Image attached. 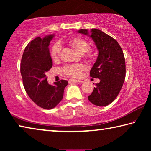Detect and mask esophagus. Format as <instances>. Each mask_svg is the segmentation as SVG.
Masks as SVG:
<instances>
[{
  "label": "esophagus",
  "instance_id": "1",
  "mask_svg": "<svg viewBox=\"0 0 151 151\" xmlns=\"http://www.w3.org/2000/svg\"><path fill=\"white\" fill-rule=\"evenodd\" d=\"M68 83H70V84H73V83H83V81H81V80H76V79H73V78H70L68 80Z\"/></svg>",
  "mask_w": 151,
  "mask_h": 151
}]
</instances>
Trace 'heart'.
Here are the masks:
<instances>
[{"instance_id":"obj_1","label":"heart","mask_w":151,"mask_h":151,"mask_svg":"<svg viewBox=\"0 0 151 151\" xmlns=\"http://www.w3.org/2000/svg\"><path fill=\"white\" fill-rule=\"evenodd\" d=\"M68 43L70 46L75 48L76 51H77L80 54H85L87 53L91 50V46L88 42L82 39H73L69 40ZM61 49L60 45L59 43H55L52 46L50 50V57L53 60H57L59 57L60 51ZM83 70V66L82 65H66L64 66L62 69V72L66 76H73V77L78 78L81 75L82 70Z\"/></svg>"}]
</instances>
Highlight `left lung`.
Wrapping results in <instances>:
<instances>
[{"label": "left lung", "mask_w": 151, "mask_h": 151, "mask_svg": "<svg viewBox=\"0 0 151 151\" xmlns=\"http://www.w3.org/2000/svg\"><path fill=\"white\" fill-rule=\"evenodd\" d=\"M78 32L92 38L99 50L98 57L90 71V76L100 79L88 101L96 106L109 105L118 96L123 85L126 66L123 52L118 42L101 30L92 29L91 33L86 29Z\"/></svg>", "instance_id": "obj_1"}]
</instances>
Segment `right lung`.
I'll list each match as a JSON object with an SVG mask.
<instances>
[{
  "label": "right lung",
  "instance_id": "1",
  "mask_svg": "<svg viewBox=\"0 0 151 151\" xmlns=\"http://www.w3.org/2000/svg\"><path fill=\"white\" fill-rule=\"evenodd\" d=\"M54 35L38 37L25 48L20 63V73L25 91L36 104L45 109H52L62 101L66 80L49 85L46 73L52 66L49 46Z\"/></svg>",
  "mask_w": 151,
  "mask_h": 151
}]
</instances>
